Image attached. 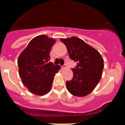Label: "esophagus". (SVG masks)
Wrapping results in <instances>:
<instances>
[{
	"label": "esophagus",
	"instance_id": "esophagus-1",
	"mask_svg": "<svg viewBox=\"0 0 125 125\" xmlns=\"http://www.w3.org/2000/svg\"><path fill=\"white\" fill-rule=\"evenodd\" d=\"M66 67V64H63V66H61V68L62 69H64Z\"/></svg>",
	"mask_w": 125,
	"mask_h": 125
}]
</instances>
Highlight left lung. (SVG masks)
<instances>
[{
	"label": "left lung",
	"mask_w": 125,
	"mask_h": 125,
	"mask_svg": "<svg viewBox=\"0 0 125 125\" xmlns=\"http://www.w3.org/2000/svg\"><path fill=\"white\" fill-rule=\"evenodd\" d=\"M66 46L70 59L77 63L72 69L73 76L66 81L67 89L75 96L87 95L100 81L104 67V59L97 50L83 40L72 37L61 39Z\"/></svg>",
	"instance_id": "obj_1"
}]
</instances>
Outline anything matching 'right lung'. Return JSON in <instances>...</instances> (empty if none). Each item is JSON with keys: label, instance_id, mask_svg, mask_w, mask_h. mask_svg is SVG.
<instances>
[{"label": "right lung", "instance_id": "right-lung-1", "mask_svg": "<svg viewBox=\"0 0 125 125\" xmlns=\"http://www.w3.org/2000/svg\"><path fill=\"white\" fill-rule=\"evenodd\" d=\"M55 42L46 35L38 36L29 43L19 57V74L31 94L39 96L48 94L54 74L61 69V66L49 62L50 52Z\"/></svg>", "mask_w": 125, "mask_h": 125}]
</instances>
